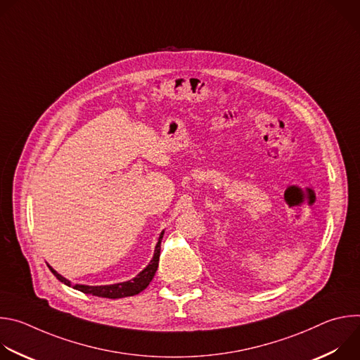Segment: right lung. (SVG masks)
Returning <instances> with one entry per match:
<instances>
[{
    "label": "right lung",
    "mask_w": 360,
    "mask_h": 360,
    "mask_svg": "<svg viewBox=\"0 0 360 360\" xmlns=\"http://www.w3.org/2000/svg\"><path fill=\"white\" fill-rule=\"evenodd\" d=\"M164 232H161L158 243L155 246V253H153V258L149 262V265L139 272L134 279L128 281V282H122V283H115V285H107V286H86V285H72L74 289L81 290L84 293L88 295H94V296H99V297H110V299H120V297H127V296H134L138 295L139 292H142L155 276V272L158 269V264H160V253H161V240H162ZM49 271L56 275V278L58 281H61L63 283L71 286V282L68 279H65L64 276H61L60 274H57L53 268L48 265Z\"/></svg>",
    "instance_id": "obj_1"
}]
</instances>
